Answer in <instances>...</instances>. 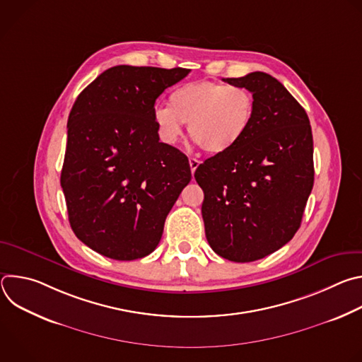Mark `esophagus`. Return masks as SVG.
Wrapping results in <instances>:
<instances>
[{
  "mask_svg": "<svg viewBox=\"0 0 362 362\" xmlns=\"http://www.w3.org/2000/svg\"><path fill=\"white\" fill-rule=\"evenodd\" d=\"M199 163H200V162H199L197 159H194V158H189V166H190L192 173H194V172H196V169H197Z\"/></svg>",
  "mask_w": 362,
  "mask_h": 362,
  "instance_id": "obj_1",
  "label": "esophagus"
}]
</instances>
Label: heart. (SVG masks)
<instances>
[{
	"mask_svg": "<svg viewBox=\"0 0 362 362\" xmlns=\"http://www.w3.org/2000/svg\"><path fill=\"white\" fill-rule=\"evenodd\" d=\"M255 113L253 94L235 84L193 81L175 88L169 107H156L153 122L160 140L175 144L183 123L204 151L222 154L232 150L249 129Z\"/></svg>",
	"mask_w": 362,
	"mask_h": 362,
	"instance_id": "obj_1",
	"label": "heart"
}]
</instances>
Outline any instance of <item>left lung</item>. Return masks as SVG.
<instances>
[{
	"instance_id": "8db88e82",
	"label": "left lung",
	"mask_w": 362,
	"mask_h": 362,
	"mask_svg": "<svg viewBox=\"0 0 362 362\" xmlns=\"http://www.w3.org/2000/svg\"><path fill=\"white\" fill-rule=\"evenodd\" d=\"M223 81L255 98L249 129L229 151L194 172L211 247L233 262H253L288 243L314 186V141L306 112L275 77L255 71Z\"/></svg>"
}]
</instances>
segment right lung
I'll list each match as a JSON object with an SVG mask.
<instances>
[{
	"label": "right lung",
	"mask_w": 362,
	"mask_h": 362,
	"mask_svg": "<svg viewBox=\"0 0 362 362\" xmlns=\"http://www.w3.org/2000/svg\"><path fill=\"white\" fill-rule=\"evenodd\" d=\"M189 71L116 66L74 103L60 182L73 232L103 256L134 261L156 249L192 179L186 154L159 141L153 122L156 98Z\"/></svg>",
	"instance_id": "right-lung-1"
}]
</instances>
